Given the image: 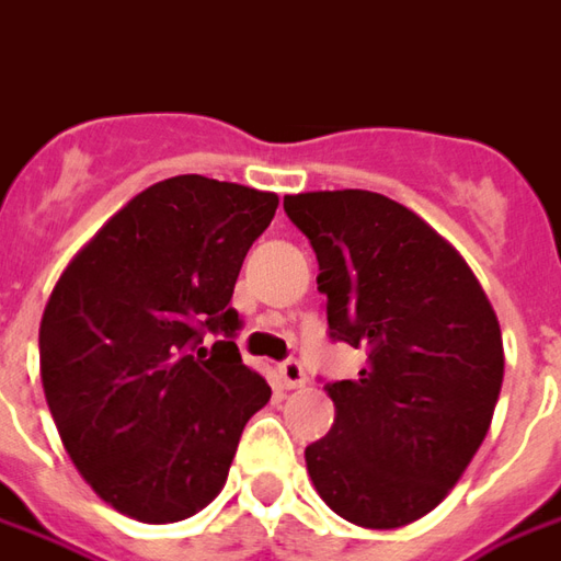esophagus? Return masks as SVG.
Returning <instances> with one entry per match:
<instances>
[{"label": "esophagus", "mask_w": 561, "mask_h": 561, "mask_svg": "<svg viewBox=\"0 0 561 561\" xmlns=\"http://www.w3.org/2000/svg\"><path fill=\"white\" fill-rule=\"evenodd\" d=\"M280 381H284V388H302L305 385V369H302V363L299 360H287V363H280Z\"/></svg>", "instance_id": "34e87169"}]
</instances>
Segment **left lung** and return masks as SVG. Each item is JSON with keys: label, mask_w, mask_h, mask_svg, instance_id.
Returning <instances> with one entry per match:
<instances>
[{"label": "left lung", "mask_w": 561, "mask_h": 561, "mask_svg": "<svg viewBox=\"0 0 561 561\" xmlns=\"http://www.w3.org/2000/svg\"><path fill=\"white\" fill-rule=\"evenodd\" d=\"M284 210L318 253L330 335L366 351L327 385L332 431L305 449L327 507L360 528L427 516L492 427L504 342L465 256L378 192H302Z\"/></svg>", "instance_id": "left-lung-1"}]
</instances>
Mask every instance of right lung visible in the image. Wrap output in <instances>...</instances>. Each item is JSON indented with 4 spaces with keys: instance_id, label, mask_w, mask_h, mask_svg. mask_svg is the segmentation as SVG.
<instances>
[{
    "instance_id": "right-lung-1",
    "label": "right lung",
    "mask_w": 561,
    "mask_h": 561,
    "mask_svg": "<svg viewBox=\"0 0 561 561\" xmlns=\"http://www.w3.org/2000/svg\"><path fill=\"white\" fill-rule=\"evenodd\" d=\"M274 192L198 173L149 185L72 256L38 327V373L81 480L137 523H180L222 492L243 424L272 400L231 308ZM207 331L222 334L201 348Z\"/></svg>"
}]
</instances>
